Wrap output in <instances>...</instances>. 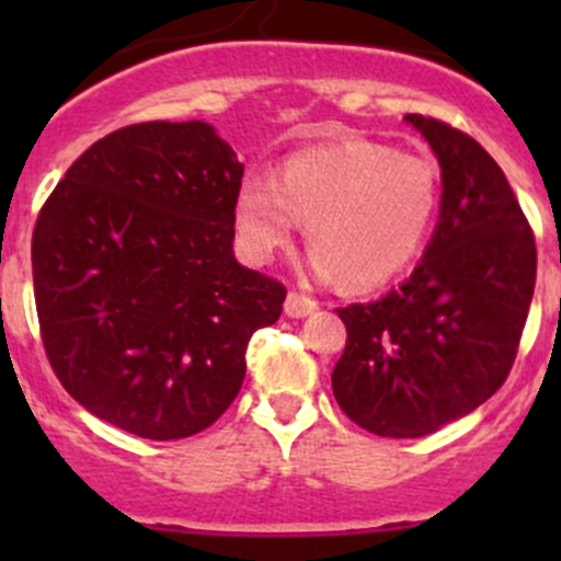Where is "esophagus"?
I'll return each mask as SVG.
<instances>
[{
	"label": "esophagus",
	"instance_id": "obj_1",
	"mask_svg": "<svg viewBox=\"0 0 561 561\" xmlns=\"http://www.w3.org/2000/svg\"><path fill=\"white\" fill-rule=\"evenodd\" d=\"M317 309V301L314 298H309V296H304V293H296V290H290L287 293V301H285V314L287 317H307V314H312Z\"/></svg>",
	"mask_w": 561,
	"mask_h": 561
}]
</instances>
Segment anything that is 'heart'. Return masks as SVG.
I'll list each match as a JSON object with an SVG mask.
<instances>
[{"label": "heart", "mask_w": 561, "mask_h": 561, "mask_svg": "<svg viewBox=\"0 0 561 561\" xmlns=\"http://www.w3.org/2000/svg\"><path fill=\"white\" fill-rule=\"evenodd\" d=\"M439 208V171L428 157L371 140L298 151L279 181L252 173L236 195V228L257 263L290 247L301 222L314 247L312 271L350 287L399 276L426 247Z\"/></svg>", "instance_id": "b5f03b06"}]
</instances>
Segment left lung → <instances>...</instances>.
<instances>
[{
	"instance_id": "obj_1",
	"label": "left lung",
	"mask_w": 561,
	"mask_h": 561,
	"mask_svg": "<svg viewBox=\"0 0 561 561\" xmlns=\"http://www.w3.org/2000/svg\"><path fill=\"white\" fill-rule=\"evenodd\" d=\"M404 118L443 168L439 222L410 279L336 309L347 344L331 375L344 415L393 439L434 434L502 388L537 274L535 236L489 151L437 118Z\"/></svg>"
}]
</instances>
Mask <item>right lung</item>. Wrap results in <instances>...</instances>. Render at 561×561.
Here are the masks:
<instances>
[{"label": "right lung", "mask_w": 561, "mask_h": 561, "mask_svg": "<svg viewBox=\"0 0 561 561\" xmlns=\"http://www.w3.org/2000/svg\"><path fill=\"white\" fill-rule=\"evenodd\" d=\"M241 175L211 124H129L89 146L39 208L43 347L100 421L184 439L239 396L249 339L287 296L233 254Z\"/></svg>", "instance_id": "obj_1"}]
</instances>
